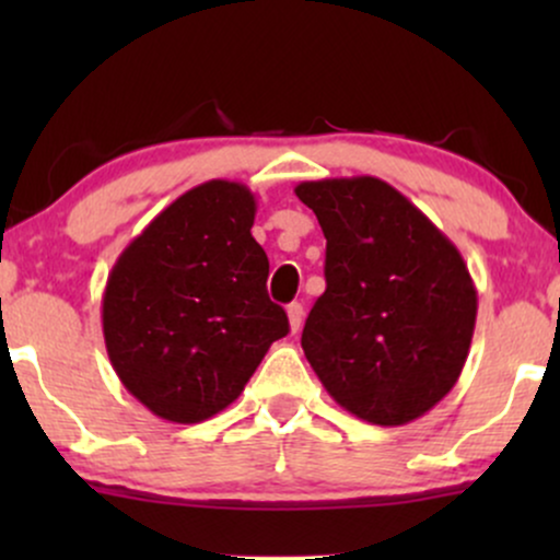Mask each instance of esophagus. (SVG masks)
Masks as SVG:
<instances>
[{
  "instance_id": "1",
  "label": "esophagus",
  "mask_w": 560,
  "mask_h": 560,
  "mask_svg": "<svg viewBox=\"0 0 560 560\" xmlns=\"http://www.w3.org/2000/svg\"><path fill=\"white\" fill-rule=\"evenodd\" d=\"M287 318H289V329H292V334H298L302 326V318H305V311H302L300 302H292V305L287 307Z\"/></svg>"
}]
</instances>
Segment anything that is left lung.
I'll return each mask as SVG.
<instances>
[{"label":"left lung","mask_w":560,"mask_h":560,"mask_svg":"<svg viewBox=\"0 0 560 560\" xmlns=\"http://www.w3.org/2000/svg\"><path fill=\"white\" fill-rule=\"evenodd\" d=\"M326 236V292L302 350L347 413L402 427L458 382L477 324V287L453 242L374 176L294 186Z\"/></svg>","instance_id":"8db88e82"}]
</instances>
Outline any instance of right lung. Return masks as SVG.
Listing matches in <instances>:
<instances>
[{"mask_svg": "<svg viewBox=\"0 0 560 560\" xmlns=\"http://www.w3.org/2000/svg\"><path fill=\"white\" fill-rule=\"evenodd\" d=\"M258 202L240 182L184 191L118 255L102 294V334L124 387L158 419L221 413L287 337L255 242Z\"/></svg>", "mask_w": 560, "mask_h": 560, "instance_id": "1", "label": "right lung"}]
</instances>
